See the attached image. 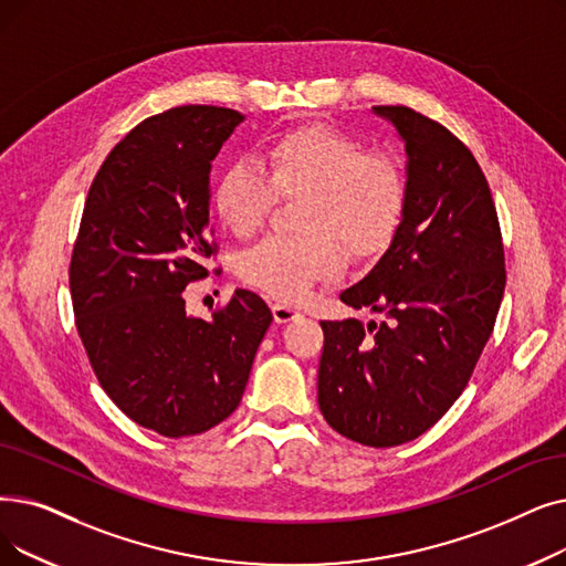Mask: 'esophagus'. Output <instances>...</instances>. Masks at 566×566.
<instances>
[{
  "label": "esophagus",
  "instance_id": "1",
  "mask_svg": "<svg viewBox=\"0 0 566 566\" xmlns=\"http://www.w3.org/2000/svg\"><path fill=\"white\" fill-rule=\"evenodd\" d=\"M273 316H275V324H289V322H293V318H298L301 312L296 307H291V305L275 303L273 305Z\"/></svg>",
  "mask_w": 566,
  "mask_h": 566
}]
</instances>
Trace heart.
Masks as SVG:
<instances>
[{
  "label": "heart",
  "mask_w": 566,
  "mask_h": 566,
  "mask_svg": "<svg viewBox=\"0 0 566 566\" xmlns=\"http://www.w3.org/2000/svg\"><path fill=\"white\" fill-rule=\"evenodd\" d=\"M261 166L231 161L212 187L214 214L233 235L248 238L277 201L303 196L298 235H270L240 256V277L284 303L303 301L312 284L333 280L344 254L375 256L388 248L405 210L398 166L363 155L352 136L326 125L284 132L263 145Z\"/></svg>",
  "instance_id": "1"
}]
</instances>
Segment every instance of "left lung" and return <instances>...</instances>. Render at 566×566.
<instances>
[{
  "label": "left lung",
  "mask_w": 566,
  "mask_h": 566,
  "mask_svg": "<svg viewBox=\"0 0 566 566\" xmlns=\"http://www.w3.org/2000/svg\"><path fill=\"white\" fill-rule=\"evenodd\" d=\"M405 143V210L388 250L339 293L388 316L322 322L318 409L333 430L388 449L421 437L460 398L493 333L506 270L497 210L474 155L407 106H375Z\"/></svg>",
  "instance_id": "left-lung-1"
}]
</instances>
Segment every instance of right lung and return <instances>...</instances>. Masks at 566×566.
I'll list each match as a JSON object with an SVG mask.
<instances>
[{"label": "right lung", "mask_w": 566, "mask_h": 566, "mask_svg": "<svg viewBox=\"0 0 566 566\" xmlns=\"http://www.w3.org/2000/svg\"><path fill=\"white\" fill-rule=\"evenodd\" d=\"M244 119L217 106H180L147 117L96 174L69 286L76 328L106 396L164 437L201 434L235 411L268 305L238 289L203 322L182 291L208 277L210 164Z\"/></svg>", "instance_id": "1"}]
</instances>
